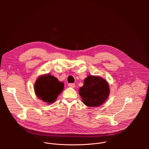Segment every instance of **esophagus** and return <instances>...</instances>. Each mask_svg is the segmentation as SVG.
Listing matches in <instances>:
<instances>
[{
  "instance_id": "esophagus-1",
  "label": "esophagus",
  "mask_w": 149,
  "mask_h": 149,
  "mask_svg": "<svg viewBox=\"0 0 149 149\" xmlns=\"http://www.w3.org/2000/svg\"><path fill=\"white\" fill-rule=\"evenodd\" d=\"M68 86H69L70 87H71V88H74V87H75V84H74V83H70V84H68Z\"/></svg>"
}]
</instances>
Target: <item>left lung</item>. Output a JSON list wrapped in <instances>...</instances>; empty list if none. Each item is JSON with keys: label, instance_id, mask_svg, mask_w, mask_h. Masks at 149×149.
Returning a JSON list of instances; mask_svg holds the SVG:
<instances>
[{"label": "left lung", "instance_id": "obj_1", "mask_svg": "<svg viewBox=\"0 0 149 149\" xmlns=\"http://www.w3.org/2000/svg\"><path fill=\"white\" fill-rule=\"evenodd\" d=\"M79 94L87 106L97 107L104 102L109 97V84L98 76H88L84 79V86L79 89Z\"/></svg>", "mask_w": 149, "mask_h": 149}]
</instances>
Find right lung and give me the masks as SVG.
Segmentation results:
<instances>
[{"mask_svg":"<svg viewBox=\"0 0 149 149\" xmlns=\"http://www.w3.org/2000/svg\"><path fill=\"white\" fill-rule=\"evenodd\" d=\"M63 84L50 74L41 76L36 80L34 89L37 97L49 104L54 102L63 89Z\"/></svg>","mask_w":149,"mask_h":149,"instance_id":"1","label":"right lung"}]
</instances>
